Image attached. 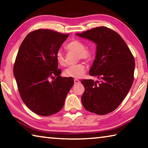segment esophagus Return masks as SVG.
<instances>
[{
	"mask_svg": "<svg viewBox=\"0 0 148 148\" xmlns=\"http://www.w3.org/2000/svg\"><path fill=\"white\" fill-rule=\"evenodd\" d=\"M74 84H78L80 83L79 80H78L77 79H74Z\"/></svg>",
	"mask_w": 148,
	"mask_h": 148,
	"instance_id": "obj_1",
	"label": "esophagus"
}]
</instances>
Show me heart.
Segmentation results:
<instances>
[{"label": "heart", "mask_w": 148, "mask_h": 148, "mask_svg": "<svg viewBox=\"0 0 148 148\" xmlns=\"http://www.w3.org/2000/svg\"><path fill=\"white\" fill-rule=\"evenodd\" d=\"M66 49L71 51L75 52L77 53L78 60L82 59L87 62L91 61L94 58V51L90 48H86V46L84 42L79 40H73L67 44L66 46ZM56 60L58 63L61 66H66V62L63 53L61 50L57 51L56 55ZM86 72V66L84 62L71 66L66 69L64 72V76L66 77H75L78 78L81 77Z\"/></svg>", "instance_id": "obj_1"}]
</instances>
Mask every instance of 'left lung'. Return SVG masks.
Masks as SVG:
<instances>
[{
	"label": "left lung",
	"instance_id": "left-lung-1",
	"mask_svg": "<svg viewBox=\"0 0 148 148\" xmlns=\"http://www.w3.org/2000/svg\"><path fill=\"white\" fill-rule=\"evenodd\" d=\"M76 34L96 43V59L89 74L101 79L82 80L85 88L82 104L92 113L109 114L119 106L133 84L134 56L121 36L108 27H95Z\"/></svg>",
	"mask_w": 148,
	"mask_h": 148
}]
</instances>
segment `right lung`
Instances as JSON below:
<instances>
[{"label":"right lung","mask_w":148,"mask_h":148,"mask_svg":"<svg viewBox=\"0 0 148 148\" xmlns=\"http://www.w3.org/2000/svg\"><path fill=\"white\" fill-rule=\"evenodd\" d=\"M69 36L49 29L35 30L27 35L17 52L14 75L20 97L40 116L59 112L74 85L72 77L60 76L61 70L57 69L56 57Z\"/></svg>","instance_id":"right-lung-1"}]
</instances>
